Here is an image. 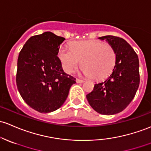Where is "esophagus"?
Returning a JSON list of instances; mask_svg holds the SVG:
<instances>
[{"instance_id": "obj_1", "label": "esophagus", "mask_w": 151, "mask_h": 151, "mask_svg": "<svg viewBox=\"0 0 151 151\" xmlns=\"http://www.w3.org/2000/svg\"><path fill=\"white\" fill-rule=\"evenodd\" d=\"M84 81L83 80H81V79H76V83H83Z\"/></svg>"}]
</instances>
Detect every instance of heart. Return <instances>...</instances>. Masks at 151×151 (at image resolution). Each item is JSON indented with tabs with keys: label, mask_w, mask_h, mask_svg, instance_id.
Segmentation results:
<instances>
[{
	"label": "heart",
	"mask_w": 151,
	"mask_h": 151,
	"mask_svg": "<svg viewBox=\"0 0 151 151\" xmlns=\"http://www.w3.org/2000/svg\"><path fill=\"white\" fill-rule=\"evenodd\" d=\"M58 58L66 73H73L81 61L82 73L101 81L106 78L114 70L116 53L112 46L102 42L77 41L70 44V48L61 46Z\"/></svg>",
	"instance_id": "1"
}]
</instances>
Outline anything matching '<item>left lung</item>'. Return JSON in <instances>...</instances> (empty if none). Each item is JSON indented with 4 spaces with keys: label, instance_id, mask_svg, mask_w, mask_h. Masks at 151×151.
<instances>
[{
    "label": "left lung",
    "instance_id": "obj_1",
    "mask_svg": "<svg viewBox=\"0 0 151 151\" xmlns=\"http://www.w3.org/2000/svg\"><path fill=\"white\" fill-rule=\"evenodd\" d=\"M99 39L106 40L114 47L116 65L104 81L95 84L86 99L96 112L112 115L123 111L134 97L140 83L139 60L132 47L123 39L111 35Z\"/></svg>",
    "mask_w": 151,
    "mask_h": 151
}]
</instances>
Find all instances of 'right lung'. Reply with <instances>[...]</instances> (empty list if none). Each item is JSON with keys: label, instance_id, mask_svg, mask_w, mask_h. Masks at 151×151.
I'll use <instances>...</instances> for the list:
<instances>
[{"label": "right lung", "instance_id": "1", "mask_svg": "<svg viewBox=\"0 0 151 151\" xmlns=\"http://www.w3.org/2000/svg\"><path fill=\"white\" fill-rule=\"evenodd\" d=\"M65 40L52 32L30 37L19 53L17 85L24 101L41 113H50L65 101L76 78L63 71L58 57Z\"/></svg>", "mask_w": 151, "mask_h": 151}]
</instances>
